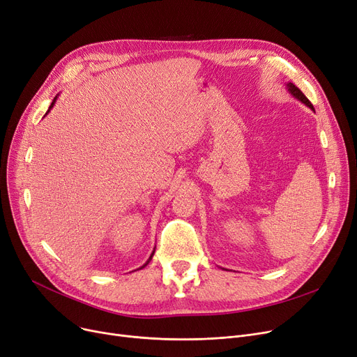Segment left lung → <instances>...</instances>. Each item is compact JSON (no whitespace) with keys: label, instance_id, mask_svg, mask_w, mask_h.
Here are the masks:
<instances>
[{"label":"left lung","instance_id":"1","mask_svg":"<svg viewBox=\"0 0 357 357\" xmlns=\"http://www.w3.org/2000/svg\"><path fill=\"white\" fill-rule=\"evenodd\" d=\"M288 89L291 91V93H292L294 97H296L298 100H301L304 104H307L310 108H312V104H311V101H310V100H308V98L304 96L303 91L299 89L298 86H295L294 84H291V82H289V84H288Z\"/></svg>","mask_w":357,"mask_h":357}]
</instances>
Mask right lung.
<instances>
[{
	"label": "right lung",
	"mask_w": 357,
	"mask_h": 357,
	"mask_svg": "<svg viewBox=\"0 0 357 357\" xmlns=\"http://www.w3.org/2000/svg\"><path fill=\"white\" fill-rule=\"evenodd\" d=\"M54 101H56V97H54V98H53V101H52V104H50V107H49V109H50V108H52V107H53V104H54ZM49 109H47V112H49ZM47 112H46V114H47ZM153 253H155V252H153ZM153 253H152V256H153ZM152 256H150V257H149V260H147V261H146V265H147V264H149V261H150V259H152ZM146 265H144V266H146ZM144 266H142V268H144ZM142 268H140V269H142Z\"/></svg>",
	"instance_id": "obj_1"
}]
</instances>
